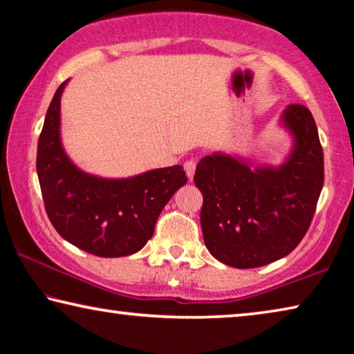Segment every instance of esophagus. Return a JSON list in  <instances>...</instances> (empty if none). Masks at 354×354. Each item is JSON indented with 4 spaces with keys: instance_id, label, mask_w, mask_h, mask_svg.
Returning a JSON list of instances; mask_svg holds the SVG:
<instances>
[{
    "instance_id": "34e87169",
    "label": "esophagus",
    "mask_w": 354,
    "mask_h": 354,
    "mask_svg": "<svg viewBox=\"0 0 354 354\" xmlns=\"http://www.w3.org/2000/svg\"><path fill=\"white\" fill-rule=\"evenodd\" d=\"M195 165H197L195 160H187L186 163H184V170H186V175L189 178V181H192V178L195 175Z\"/></svg>"
}]
</instances>
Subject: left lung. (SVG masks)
I'll list each match as a JSON object with an SVG mask.
<instances>
[{
	"instance_id": "obj_1",
	"label": "left lung",
	"mask_w": 354,
	"mask_h": 354,
	"mask_svg": "<svg viewBox=\"0 0 354 354\" xmlns=\"http://www.w3.org/2000/svg\"><path fill=\"white\" fill-rule=\"evenodd\" d=\"M279 125L291 135L292 149L278 167L214 152L195 168L194 183L203 195L205 246L225 266L254 268L281 259L313 219L324 184L315 119L304 104H289Z\"/></svg>"
}]
</instances>
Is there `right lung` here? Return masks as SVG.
<instances>
[{"instance_id":"1","label":"right lung","mask_w":354,"mask_h":354,"mask_svg":"<svg viewBox=\"0 0 354 354\" xmlns=\"http://www.w3.org/2000/svg\"><path fill=\"white\" fill-rule=\"evenodd\" d=\"M57 88L38 141L39 186L52 225L68 243L100 257L140 251L154 234L157 218L187 183L181 165L156 168L130 178H103L84 171L63 149Z\"/></svg>"}]
</instances>
